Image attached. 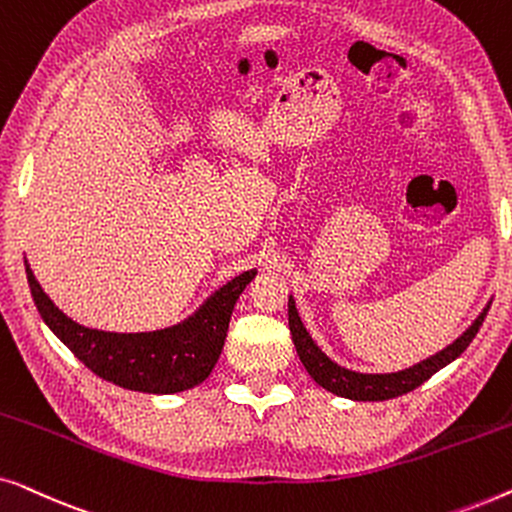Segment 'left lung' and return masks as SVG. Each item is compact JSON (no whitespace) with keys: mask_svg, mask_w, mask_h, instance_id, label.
I'll return each mask as SVG.
<instances>
[{"mask_svg":"<svg viewBox=\"0 0 512 512\" xmlns=\"http://www.w3.org/2000/svg\"><path fill=\"white\" fill-rule=\"evenodd\" d=\"M489 305L492 303L485 305V310L478 314V319H475L452 345L440 349V352L429 356V359L415 363V366L398 370V373H356V370H349L345 366H340V363H335L333 359H328L303 326V319H300V314L296 310V300H293V296H289V328L300 361H303L305 370L319 387H324L335 396L349 398V401H389V398L403 396L408 394V391L417 389L419 384H424L433 373H438L440 368H445L447 363L457 359V356L471 345L475 333L480 331L482 321L487 317Z\"/></svg>","mask_w":512,"mask_h":512,"instance_id":"left-lung-1","label":"left lung"}]
</instances>
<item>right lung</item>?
Masks as SVG:
<instances>
[{
  "mask_svg": "<svg viewBox=\"0 0 512 512\" xmlns=\"http://www.w3.org/2000/svg\"><path fill=\"white\" fill-rule=\"evenodd\" d=\"M25 272L41 319L62 345L102 380L144 394H177L207 380L221 356L237 298L256 277V270H247L230 279L181 324L146 333H111L76 324L46 296L27 261Z\"/></svg>",
  "mask_w": 512,
  "mask_h": 512,
  "instance_id": "add662e5",
  "label": "right lung"
}]
</instances>
